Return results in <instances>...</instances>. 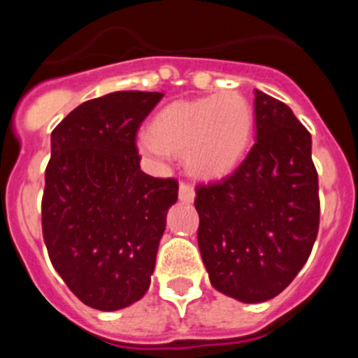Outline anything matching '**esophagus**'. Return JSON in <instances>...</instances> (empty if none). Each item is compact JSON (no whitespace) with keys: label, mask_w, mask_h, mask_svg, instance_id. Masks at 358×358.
Wrapping results in <instances>:
<instances>
[{"label":"esophagus","mask_w":358,"mask_h":358,"mask_svg":"<svg viewBox=\"0 0 358 358\" xmlns=\"http://www.w3.org/2000/svg\"><path fill=\"white\" fill-rule=\"evenodd\" d=\"M179 199L182 202H192L195 199V192H194V186L189 185V182H181L179 185Z\"/></svg>","instance_id":"obj_1"}]
</instances>
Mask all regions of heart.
<instances>
[{
    "instance_id": "obj_1",
    "label": "heart",
    "mask_w": 358,
    "mask_h": 358,
    "mask_svg": "<svg viewBox=\"0 0 358 358\" xmlns=\"http://www.w3.org/2000/svg\"><path fill=\"white\" fill-rule=\"evenodd\" d=\"M255 127V110L245 96L226 91L164 107L143 136L141 148L152 156H185L199 177H224L238 166Z\"/></svg>"
}]
</instances>
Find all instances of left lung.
<instances>
[{
	"mask_svg": "<svg viewBox=\"0 0 358 358\" xmlns=\"http://www.w3.org/2000/svg\"><path fill=\"white\" fill-rule=\"evenodd\" d=\"M256 141L233 173L197 185L199 249L218 292L243 303L278 296L319 231L312 136L289 106L255 91Z\"/></svg>",
	"mask_w": 358,
	"mask_h": 358,
	"instance_id": "left-lung-1",
	"label": "left lung"
}]
</instances>
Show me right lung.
<instances>
[{
  "instance_id": "add662e5",
  "label": "right lung",
  "mask_w": 358,
  "mask_h": 358,
  "mask_svg": "<svg viewBox=\"0 0 358 358\" xmlns=\"http://www.w3.org/2000/svg\"><path fill=\"white\" fill-rule=\"evenodd\" d=\"M163 93L116 91L73 109L52 132L41 204L52 265L91 308L120 310L150 285L173 177L140 169L136 136Z\"/></svg>"
}]
</instances>
